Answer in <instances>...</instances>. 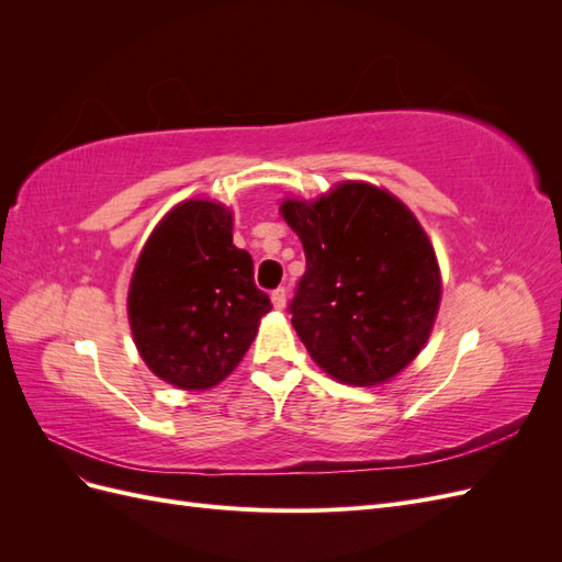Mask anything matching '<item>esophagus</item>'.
<instances>
[{
    "label": "esophagus",
    "instance_id": "obj_1",
    "mask_svg": "<svg viewBox=\"0 0 562 562\" xmlns=\"http://www.w3.org/2000/svg\"><path fill=\"white\" fill-rule=\"evenodd\" d=\"M285 297H288V293H285L283 285L277 288V291H271V302H274L277 310H283V307H285Z\"/></svg>",
    "mask_w": 562,
    "mask_h": 562
}]
</instances>
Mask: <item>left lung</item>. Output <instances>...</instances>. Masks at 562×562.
I'll use <instances>...</instances> for the list:
<instances>
[{
    "label": "left lung",
    "instance_id": "8db88e82",
    "mask_svg": "<svg viewBox=\"0 0 562 562\" xmlns=\"http://www.w3.org/2000/svg\"><path fill=\"white\" fill-rule=\"evenodd\" d=\"M307 269L288 312L330 378L386 382L427 345L440 304L436 252L403 201L368 182H339L316 201L285 199Z\"/></svg>",
    "mask_w": 562,
    "mask_h": 562
}]
</instances>
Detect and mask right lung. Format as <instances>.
I'll use <instances>...</instances> for the list:
<instances>
[{"label": "right lung", "mask_w": 562, "mask_h": 562, "mask_svg": "<svg viewBox=\"0 0 562 562\" xmlns=\"http://www.w3.org/2000/svg\"><path fill=\"white\" fill-rule=\"evenodd\" d=\"M269 310L248 250L232 244L229 209L203 199L178 203L155 227L128 288V323L143 361L187 391L223 382Z\"/></svg>", "instance_id": "1"}]
</instances>
